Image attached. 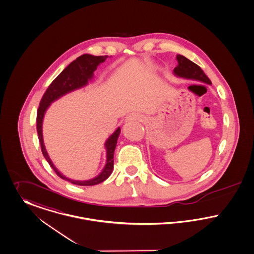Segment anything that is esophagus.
<instances>
[{"mask_svg": "<svg viewBox=\"0 0 254 254\" xmlns=\"http://www.w3.org/2000/svg\"><path fill=\"white\" fill-rule=\"evenodd\" d=\"M128 118L131 120H140L141 119V116H139L137 114H131V115L128 116Z\"/></svg>", "mask_w": 254, "mask_h": 254, "instance_id": "1", "label": "esophagus"}]
</instances>
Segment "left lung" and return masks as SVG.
Instances as JSON below:
<instances>
[{
    "instance_id": "obj_1",
    "label": "left lung",
    "mask_w": 254,
    "mask_h": 254,
    "mask_svg": "<svg viewBox=\"0 0 254 254\" xmlns=\"http://www.w3.org/2000/svg\"><path fill=\"white\" fill-rule=\"evenodd\" d=\"M177 60L179 64L174 69V75L182 78L193 79L206 84H211V80L209 79L208 76L193 61L186 59L181 55L177 56Z\"/></svg>"
}]
</instances>
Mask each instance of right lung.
Masks as SVG:
<instances>
[{
	"label": "right lung",
	"instance_id": "1",
	"mask_svg": "<svg viewBox=\"0 0 254 254\" xmlns=\"http://www.w3.org/2000/svg\"><path fill=\"white\" fill-rule=\"evenodd\" d=\"M107 56H101L96 57L92 55H82L78 57L76 60L71 62L61 73L58 75L55 80L50 84L48 89L46 90L45 94L43 95L41 102L39 104V107L37 110V133L39 142L41 145V150L45 157L46 160L50 166L54 169L56 174L62 179H65L75 185L80 186H92L99 184L105 179H108L113 171L114 166V150L117 145V140L119 138L121 128L118 127L112 134L108 137V139L105 141V148L106 150V162L103 171L94 179L80 181V180H73L68 179L65 176H63L60 171L56 168V166L52 162L47 150H46L44 141H43V132H42V125L43 119L45 116L46 111L49 108L52 103L59 100L62 96L79 89L83 86H86L88 84V81L93 78L94 72L97 70L98 66L105 62L107 59Z\"/></svg>",
	"mask_w": 254,
	"mask_h": 254
}]
</instances>
